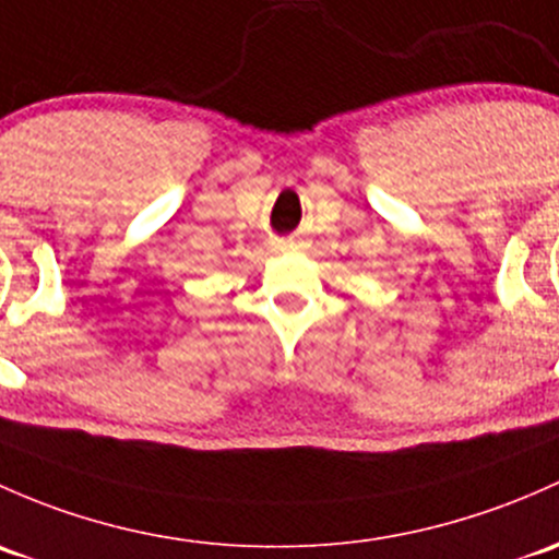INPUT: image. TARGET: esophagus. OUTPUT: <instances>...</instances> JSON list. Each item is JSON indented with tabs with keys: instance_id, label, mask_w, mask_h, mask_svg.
<instances>
[{
	"instance_id": "1",
	"label": "esophagus",
	"mask_w": 559,
	"mask_h": 559,
	"mask_svg": "<svg viewBox=\"0 0 559 559\" xmlns=\"http://www.w3.org/2000/svg\"><path fill=\"white\" fill-rule=\"evenodd\" d=\"M281 251H295L297 249V240L289 238V240H281Z\"/></svg>"
}]
</instances>
